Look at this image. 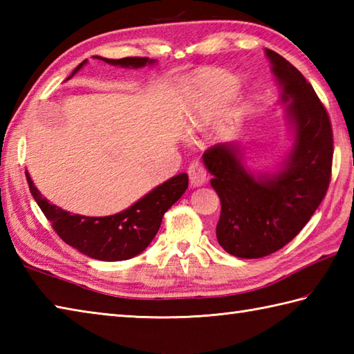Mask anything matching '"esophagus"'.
I'll return each instance as SVG.
<instances>
[{
    "label": "esophagus",
    "mask_w": 354,
    "mask_h": 354,
    "mask_svg": "<svg viewBox=\"0 0 354 354\" xmlns=\"http://www.w3.org/2000/svg\"><path fill=\"white\" fill-rule=\"evenodd\" d=\"M189 178L193 189L204 185L207 183V170L204 169V165L199 161H193L189 167Z\"/></svg>",
    "instance_id": "esophagus-1"
}]
</instances>
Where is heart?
<instances>
[{
    "instance_id": "1",
    "label": "heart",
    "mask_w": 354,
    "mask_h": 354,
    "mask_svg": "<svg viewBox=\"0 0 354 354\" xmlns=\"http://www.w3.org/2000/svg\"><path fill=\"white\" fill-rule=\"evenodd\" d=\"M238 80L223 71H210L199 80V90L187 113V129L203 130L230 104L238 92ZM245 102L234 106V113L242 115Z\"/></svg>"
}]
</instances>
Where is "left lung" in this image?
<instances>
[{
  "label": "left lung",
  "instance_id": "obj_1",
  "mask_svg": "<svg viewBox=\"0 0 354 354\" xmlns=\"http://www.w3.org/2000/svg\"><path fill=\"white\" fill-rule=\"evenodd\" d=\"M279 104L292 145L274 171H253L238 141L213 145L203 155L210 184L221 199L219 245L236 258L256 259L288 244L313 216L327 193L333 161V131L315 88L270 48Z\"/></svg>",
  "mask_w": 354,
  "mask_h": 354
}]
</instances>
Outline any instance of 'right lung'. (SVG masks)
<instances>
[{"mask_svg":"<svg viewBox=\"0 0 354 354\" xmlns=\"http://www.w3.org/2000/svg\"><path fill=\"white\" fill-rule=\"evenodd\" d=\"M93 58L107 62L110 66L126 68H142L145 66H153L156 62V59L149 58ZM86 62L87 59L75 67L67 80L81 71ZM26 178L32 196L46 218L52 223L58 236L82 254L98 261H126L144 252L156 236L164 213L184 195L189 187L187 173H179L155 187L126 210L109 216H84V214H72L62 210L61 207L50 204L35 187L29 171H26Z\"/></svg>","mask_w":354,"mask_h":354,"instance_id":"1","label":"right lung"}]
</instances>
